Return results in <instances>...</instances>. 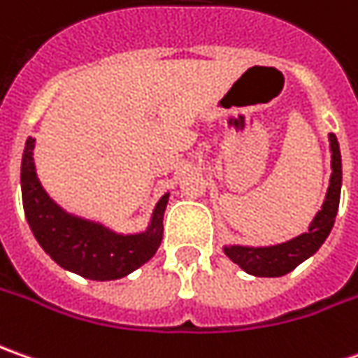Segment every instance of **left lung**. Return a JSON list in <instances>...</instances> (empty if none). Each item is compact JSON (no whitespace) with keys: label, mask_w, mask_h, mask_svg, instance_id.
I'll return each instance as SVG.
<instances>
[{"label":"left lung","mask_w":358,"mask_h":358,"mask_svg":"<svg viewBox=\"0 0 358 358\" xmlns=\"http://www.w3.org/2000/svg\"><path fill=\"white\" fill-rule=\"evenodd\" d=\"M329 142H331V158H333L331 160V168H333L331 184L327 190L323 208H321V212H317V216L309 226V231L285 241V243L269 245V248H245V245H226L224 248V253L229 259L240 265L241 269L248 271L250 275L281 278V275L289 273L307 257H311L323 245L327 236L331 234L337 210H339L343 170H341V150L337 136L329 134Z\"/></svg>","instance_id":"1"}]
</instances>
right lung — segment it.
Segmentation results:
<instances>
[{
    "instance_id": "1",
    "label": "right lung",
    "mask_w": 358,
    "mask_h": 358,
    "mask_svg": "<svg viewBox=\"0 0 358 358\" xmlns=\"http://www.w3.org/2000/svg\"><path fill=\"white\" fill-rule=\"evenodd\" d=\"M35 138H27L21 160L23 210L35 240L63 269L94 281H110L132 273L144 265L162 241V217L168 194L156 203L146 231L122 236L101 224L71 216L43 190L33 162Z\"/></svg>"
}]
</instances>
